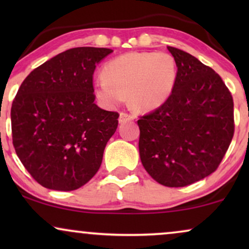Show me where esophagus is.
<instances>
[{
	"instance_id": "esophagus-1",
	"label": "esophagus",
	"mask_w": 249,
	"mask_h": 249,
	"mask_svg": "<svg viewBox=\"0 0 249 249\" xmlns=\"http://www.w3.org/2000/svg\"><path fill=\"white\" fill-rule=\"evenodd\" d=\"M132 120H134V115L125 113V112H121L120 117H119V122H120V124H125V122H129Z\"/></svg>"
}]
</instances>
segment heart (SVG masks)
<instances>
[{
    "label": "heart",
    "mask_w": 249,
    "mask_h": 249,
    "mask_svg": "<svg viewBox=\"0 0 249 249\" xmlns=\"http://www.w3.org/2000/svg\"><path fill=\"white\" fill-rule=\"evenodd\" d=\"M94 81V94L105 107H114L129 95L138 111L155 110L168 100L176 83L175 59L164 52H130L112 59Z\"/></svg>",
    "instance_id": "obj_1"
}]
</instances>
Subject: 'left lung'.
Segmentation results:
<instances>
[{"mask_svg":"<svg viewBox=\"0 0 249 249\" xmlns=\"http://www.w3.org/2000/svg\"><path fill=\"white\" fill-rule=\"evenodd\" d=\"M177 64L172 93L137 121L139 154L155 181L185 187L217 169L234 132L233 100L221 77L192 54L168 46Z\"/></svg>","mask_w":249,"mask_h":249,"instance_id":"left-lung-1","label":"left lung"}]
</instances>
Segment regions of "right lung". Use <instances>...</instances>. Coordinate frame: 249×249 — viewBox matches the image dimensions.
<instances>
[{
    "label": "right lung",
    "instance_id": "1",
    "mask_svg": "<svg viewBox=\"0 0 249 249\" xmlns=\"http://www.w3.org/2000/svg\"><path fill=\"white\" fill-rule=\"evenodd\" d=\"M113 52L74 47L34 69L11 107L12 142L30 176L49 189L70 192L100 169L118 128V112L94 103L96 64Z\"/></svg>",
    "mask_w": 249,
    "mask_h": 249
}]
</instances>
